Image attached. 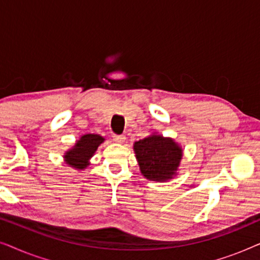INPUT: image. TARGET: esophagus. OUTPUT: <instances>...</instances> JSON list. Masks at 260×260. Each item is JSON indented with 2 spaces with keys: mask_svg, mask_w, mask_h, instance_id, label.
<instances>
[{
  "mask_svg": "<svg viewBox=\"0 0 260 260\" xmlns=\"http://www.w3.org/2000/svg\"><path fill=\"white\" fill-rule=\"evenodd\" d=\"M113 141L116 142V143H119V144H123L124 142H125V136L124 135H113Z\"/></svg>",
  "mask_w": 260,
  "mask_h": 260,
  "instance_id": "esophagus-1",
  "label": "esophagus"
}]
</instances>
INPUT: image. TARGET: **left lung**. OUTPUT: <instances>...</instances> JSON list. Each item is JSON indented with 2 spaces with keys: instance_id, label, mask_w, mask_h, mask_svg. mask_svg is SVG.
I'll use <instances>...</instances> for the list:
<instances>
[{
  "instance_id": "1",
  "label": "left lung",
  "mask_w": 260,
  "mask_h": 260,
  "mask_svg": "<svg viewBox=\"0 0 260 260\" xmlns=\"http://www.w3.org/2000/svg\"><path fill=\"white\" fill-rule=\"evenodd\" d=\"M134 151L142 175L156 182L173 180L183 156L182 148L174 138L159 134L135 142Z\"/></svg>"
}]
</instances>
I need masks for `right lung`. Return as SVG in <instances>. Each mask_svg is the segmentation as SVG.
I'll use <instances>...</instances> for the list:
<instances>
[{
    "instance_id": "add662e5",
    "label": "right lung",
    "mask_w": 260,
    "mask_h": 260,
    "mask_svg": "<svg viewBox=\"0 0 260 260\" xmlns=\"http://www.w3.org/2000/svg\"><path fill=\"white\" fill-rule=\"evenodd\" d=\"M105 138L97 134L83 135L78 140L72 148L65 151L63 161L71 168L76 170H84L90 166V159L102 143H104Z\"/></svg>"
}]
</instances>
